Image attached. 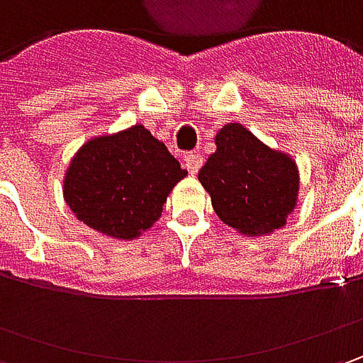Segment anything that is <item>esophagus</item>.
<instances>
[{
    "label": "esophagus",
    "mask_w": 363,
    "mask_h": 363,
    "mask_svg": "<svg viewBox=\"0 0 363 363\" xmlns=\"http://www.w3.org/2000/svg\"><path fill=\"white\" fill-rule=\"evenodd\" d=\"M186 167H188V172L189 174H198V169H200V167H202V163H203V157L202 155H200V153H196V151H194V153H188V155H186Z\"/></svg>",
    "instance_id": "esophagus-1"
}]
</instances>
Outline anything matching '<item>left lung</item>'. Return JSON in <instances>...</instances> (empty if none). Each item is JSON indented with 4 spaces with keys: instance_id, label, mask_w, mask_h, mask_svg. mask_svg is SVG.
Here are the masks:
<instances>
[{
    "instance_id": "1",
    "label": "left lung",
    "mask_w": 363,
    "mask_h": 363,
    "mask_svg": "<svg viewBox=\"0 0 363 363\" xmlns=\"http://www.w3.org/2000/svg\"><path fill=\"white\" fill-rule=\"evenodd\" d=\"M198 179L210 194L218 218L248 236L281 228L299 194L295 161L258 141L240 123H228L218 131L216 151Z\"/></svg>"
}]
</instances>
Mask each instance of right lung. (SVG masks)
I'll return each mask as SVG.
<instances>
[{"instance_id":"obj_1","label":"right lung","mask_w":363,"mask_h":363,"mask_svg":"<svg viewBox=\"0 0 363 363\" xmlns=\"http://www.w3.org/2000/svg\"><path fill=\"white\" fill-rule=\"evenodd\" d=\"M188 175L143 125L94 137L64 177V200L78 220L113 238H137L161 216L174 186Z\"/></svg>"}]
</instances>
